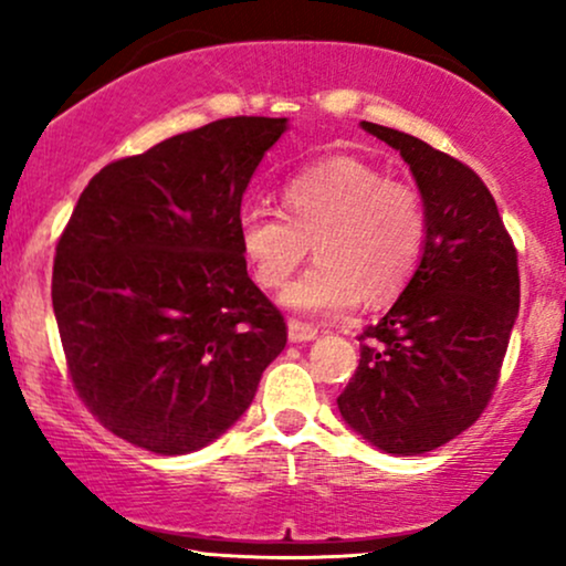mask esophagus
<instances>
[{
  "label": "esophagus",
  "mask_w": 566,
  "mask_h": 566,
  "mask_svg": "<svg viewBox=\"0 0 566 566\" xmlns=\"http://www.w3.org/2000/svg\"><path fill=\"white\" fill-rule=\"evenodd\" d=\"M316 335H319V329H316L314 324H305V322H297V319L287 322L290 343H308V340H314Z\"/></svg>",
  "instance_id": "obj_1"
}]
</instances>
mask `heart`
<instances>
[{
  "instance_id": "b5f03b06",
  "label": "heart",
  "mask_w": 566,
  "mask_h": 566,
  "mask_svg": "<svg viewBox=\"0 0 566 566\" xmlns=\"http://www.w3.org/2000/svg\"><path fill=\"white\" fill-rule=\"evenodd\" d=\"M282 201L284 216L242 212L237 242L263 290L282 287L314 247L319 261L282 292L292 311L340 314L359 297L369 305L394 301L423 261V197L367 161L337 157L292 175Z\"/></svg>"
}]
</instances>
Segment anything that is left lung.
I'll return each instance as SVG.
<instances>
[{
  "instance_id": "1",
  "label": "left lung",
  "mask_w": 566,
  "mask_h": 566,
  "mask_svg": "<svg viewBox=\"0 0 566 566\" xmlns=\"http://www.w3.org/2000/svg\"><path fill=\"white\" fill-rule=\"evenodd\" d=\"M361 127L412 170L428 242L399 301L361 333L337 409L369 444L407 458L463 433L492 399L518 316L516 247L471 167L415 135Z\"/></svg>"
}]
</instances>
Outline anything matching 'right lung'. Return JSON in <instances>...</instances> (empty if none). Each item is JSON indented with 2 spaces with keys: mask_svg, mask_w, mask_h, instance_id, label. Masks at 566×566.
I'll return each instance as SVG.
<instances>
[{
  "mask_svg": "<svg viewBox=\"0 0 566 566\" xmlns=\"http://www.w3.org/2000/svg\"><path fill=\"white\" fill-rule=\"evenodd\" d=\"M284 129L231 116L116 159L57 239L53 311L71 382L129 444L186 454L216 441L287 343L237 242L252 172Z\"/></svg>",
  "mask_w": 566,
  "mask_h": 566,
  "instance_id": "add662e5",
  "label": "right lung"
}]
</instances>
